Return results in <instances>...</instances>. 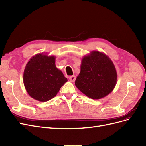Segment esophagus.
Segmentation results:
<instances>
[{
	"instance_id": "obj_1",
	"label": "esophagus",
	"mask_w": 146,
	"mask_h": 146,
	"mask_svg": "<svg viewBox=\"0 0 146 146\" xmlns=\"http://www.w3.org/2000/svg\"><path fill=\"white\" fill-rule=\"evenodd\" d=\"M76 77L75 76H72L69 77V80L71 82H74L75 80H76Z\"/></svg>"
}]
</instances>
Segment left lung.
I'll return each mask as SVG.
<instances>
[{"instance_id":"8db88e82","label":"left lung","mask_w":146,"mask_h":146,"mask_svg":"<svg viewBox=\"0 0 146 146\" xmlns=\"http://www.w3.org/2000/svg\"><path fill=\"white\" fill-rule=\"evenodd\" d=\"M117 78L116 70L111 60L104 53L94 50L83 56L80 72L75 84L88 98L100 99L113 91Z\"/></svg>"}]
</instances>
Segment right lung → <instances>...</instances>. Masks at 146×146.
I'll return each instance as SVG.
<instances>
[{"label":"right lung","instance_id":"right-lung-1","mask_svg":"<svg viewBox=\"0 0 146 146\" xmlns=\"http://www.w3.org/2000/svg\"><path fill=\"white\" fill-rule=\"evenodd\" d=\"M55 56L46 53L36 54L25 66L23 82L30 97L40 102L54 98L61 87L68 81L63 72L57 69Z\"/></svg>","mask_w":146,"mask_h":146}]
</instances>
